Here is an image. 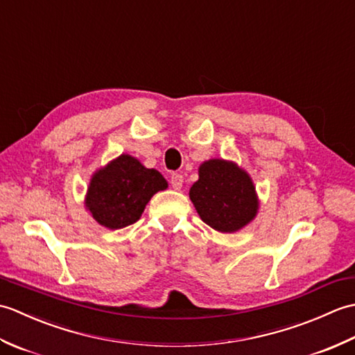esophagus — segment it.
<instances>
[{"label": "esophagus", "instance_id": "esophagus-1", "mask_svg": "<svg viewBox=\"0 0 355 355\" xmlns=\"http://www.w3.org/2000/svg\"><path fill=\"white\" fill-rule=\"evenodd\" d=\"M171 184L175 191H180L183 187V175H180V173H172L171 177Z\"/></svg>", "mask_w": 355, "mask_h": 355}]
</instances>
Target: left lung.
<instances>
[{
  "label": "left lung",
  "instance_id": "1",
  "mask_svg": "<svg viewBox=\"0 0 355 355\" xmlns=\"http://www.w3.org/2000/svg\"><path fill=\"white\" fill-rule=\"evenodd\" d=\"M189 198L201 220L220 233L244 229L259 210L252 177L235 162L224 158H210L200 164Z\"/></svg>",
  "mask_w": 355,
  "mask_h": 355
}]
</instances>
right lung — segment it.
Returning a JSON list of instances; mask_svg holds the SVG:
<instances>
[{
	"label": "right lung",
	"mask_w": 355,
	"mask_h": 355,
	"mask_svg": "<svg viewBox=\"0 0 355 355\" xmlns=\"http://www.w3.org/2000/svg\"><path fill=\"white\" fill-rule=\"evenodd\" d=\"M168 189V182L157 169L122 154L97 169L89 180L85 209L110 230L123 229L140 220L149 200Z\"/></svg>",
	"instance_id": "1"
}]
</instances>
